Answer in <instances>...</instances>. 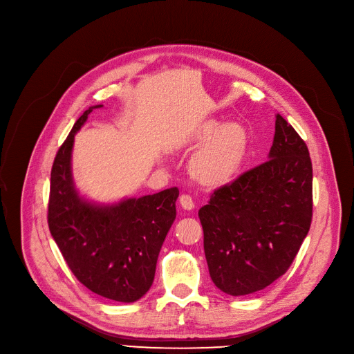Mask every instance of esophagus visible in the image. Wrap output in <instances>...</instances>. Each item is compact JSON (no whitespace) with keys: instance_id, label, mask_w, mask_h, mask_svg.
I'll return each mask as SVG.
<instances>
[{"instance_id":"34e87169","label":"esophagus","mask_w":354,"mask_h":354,"mask_svg":"<svg viewBox=\"0 0 354 354\" xmlns=\"http://www.w3.org/2000/svg\"><path fill=\"white\" fill-rule=\"evenodd\" d=\"M179 203H180L182 209H185V211H192L195 208V203L189 195H182L179 198Z\"/></svg>"}]
</instances>
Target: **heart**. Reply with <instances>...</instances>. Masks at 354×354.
<instances>
[{"label": "heart", "instance_id": "heart-1", "mask_svg": "<svg viewBox=\"0 0 354 354\" xmlns=\"http://www.w3.org/2000/svg\"><path fill=\"white\" fill-rule=\"evenodd\" d=\"M180 146L195 147L202 145L189 163L192 178L203 188H219L230 183L243 166L250 135L244 124L230 122L219 124L211 119L196 124L185 135Z\"/></svg>", "mask_w": 354, "mask_h": 354}]
</instances>
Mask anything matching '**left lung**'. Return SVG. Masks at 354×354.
<instances>
[{
	"label": "left lung",
	"instance_id": "1",
	"mask_svg": "<svg viewBox=\"0 0 354 354\" xmlns=\"http://www.w3.org/2000/svg\"><path fill=\"white\" fill-rule=\"evenodd\" d=\"M198 215L221 291L252 294L290 268L311 224L313 166L307 145L281 115L268 160L216 189Z\"/></svg>",
	"mask_w": 354,
	"mask_h": 354
}]
</instances>
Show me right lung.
I'll list each match as a JSON object with an SVG mask.
<instances>
[{
	"instance_id": "obj_1",
	"label": "right lung",
	"mask_w": 354,
	"mask_h": 354,
	"mask_svg": "<svg viewBox=\"0 0 354 354\" xmlns=\"http://www.w3.org/2000/svg\"><path fill=\"white\" fill-rule=\"evenodd\" d=\"M96 104L74 123L51 167L48 228L66 263L90 291L135 303L151 288L158 255L176 218L178 188L115 203L86 199L71 172L74 135Z\"/></svg>"
}]
</instances>
